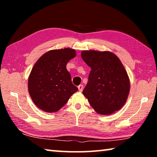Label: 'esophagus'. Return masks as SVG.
<instances>
[{"mask_svg": "<svg viewBox=\"0 0 157 157\" xmlns=\"http://www.w3.org/2000/svg\"><path fill=\"white\" fill-rule=\"evenodd\" d=\"M78 89H79V92H82V90H83V86L82 85H79V86H78Z\"/></svg>", "mask_w": 157, "mask_h": 157, "instance_id": "esophagus-1", "label": "esophagus"}]
</instances>
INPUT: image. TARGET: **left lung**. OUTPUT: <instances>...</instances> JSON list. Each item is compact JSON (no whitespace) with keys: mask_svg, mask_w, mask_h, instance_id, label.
I'll list each match as a JSON object with an SVG mask.
<instances>
[{"mask_svg":"<svg viewBox=\"0 0 157 157\" xmlns=\"http://www.w3.org/2000/svg\"><path fill=\"white\" fill-rule=\"evenodd\" d=\"M81 56L91 68L83 94L98 113L109 115L123 107L130 82L119 58L109 51L83 50Z\"/></svg>","mask_w":157,"mask_h":157,"instance_id":"1","label":"left lung"}]
</instances>
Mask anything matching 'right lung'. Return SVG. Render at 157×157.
<instances>
[{
	"label": "right lung",
	"mask_w": 157,
	"mask_h": 157,
	"mask_svg": "<svg viewBox=\"0 0 157 157\" xmlns=\"http://www.w3.org/2000/svg\"><path fill=\"white\" fill-rule=\"evenodd\" d=\"M76 56L74 49L52 50L34 65L28 78V91L37 107L46 112L59 110L78 87L73 84L66 64Z\"/></svg>",
	"instance_id": "1"
}]
</instances>
